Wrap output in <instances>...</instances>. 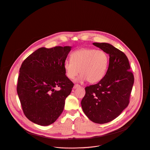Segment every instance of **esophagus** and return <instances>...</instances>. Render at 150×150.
<instances>
[{"instance_id": "esophagus-1", "label": "esophagus", "mask_w": 150, "mask_h": 150, "mask_svg": "<svg viewBox=\"0 0 150 150\" xmlns=\"http://www.w3.org/2000/svg\"><path fill=\"white\" fill-rule=\"evenodd\" d=\"M81 86L79 85V84H74V88H79V87H80Z\"/></svg>"}]
</instances>
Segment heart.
I'll return each instance as SVG.
<instances>
[{
  "label": "heart",
  "mask_w": 150,
  "mask_h": 150,
  "mask_svg": "<svg viewBox=\"0 0 150 150\" xmlns=\"http://www.w3.org/2000/svg\"><path fill=\"white\" fill-rule=\"evenodd\" d=\"M71 60L64 63L67 77L73 79L79 73V80H87L91 83L100 81L105 76L109 63V57L103 50L82 48L73 51L70 55Z\"/></svg>",
  "instance_id": "1"
}]
</instances>
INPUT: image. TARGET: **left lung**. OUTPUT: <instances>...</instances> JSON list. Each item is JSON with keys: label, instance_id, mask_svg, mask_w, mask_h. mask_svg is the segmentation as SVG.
<instances>
[{"label": "left lung", "instance_id": "8db88e82", "mask_svg": "<svg viewBox=\"0 0 150 150\" xmlns=\"http://www.w3.org/2000/svg\"><path fill=\"white\" fill-rule=\"evenodd\" d=\"M93 44L109 54V67L98 83L85 87L81 105L90 120L102 124L113 120L128 106L134 77L122 51L108 43Z\"/></svg>", "mask_w": 150, "mask_h": 150}]
</instances>
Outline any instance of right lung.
<instances>
[{"instance_id":"1","label":"right lung","mask_w":150,"mask_h":150,"mask_svg":"<svg viewBox=\"0 0 150 150\" xmlns=\"http://www.w3.org/2000/svg\"><path fill=\"white\" fill-rule=\"evenodd\" d=\"M71 48L42 47L22 63L17 93L24 115L35 124L49 125L63 111L74 86L63 66Z\"/></svg>"}]
</instances>
